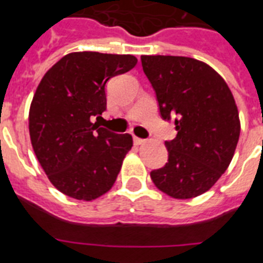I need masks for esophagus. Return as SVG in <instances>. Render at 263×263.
<instances>
[{
	"instance_id": "34e87169",
	"label": "esophagus",
	"mask_w": 263,
	"mask_h": 263,
	"mask_svg": "<svg viewBox=\"0 0 263 263\" xmlns=\"http://www.w3.org/2000/svg\"><path fill=\"white\" fill-rule=\"evenodd\" d=\"M134 141H135V144H136V145H141V144H143L145 140H144V139H140V137L135 136Z\"/></svg>"
}]
</instances>
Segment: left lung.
Segmentation results:
<instances>
[{
    "mask_svg": "<svg viewBox=\"0 0 263 263\" xmlns=\"http://www.w3.org/2000/svg\"><path fill=\"white\" fill-rule=\"evenodd\" d=\"M160 114L174 119L177 136L165 141L169 158L151 172L156 187L176 199L208 191L231 164L240 137L235 98L208 64L184 56H141Z\"/></svg>",
    "mask_w": 263,
    "mask_h": 263,
    "instance_id": "left-lung-1",
    "label": "left lung"
}]
</instances>
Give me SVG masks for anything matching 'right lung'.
I'll return each mask as SVG.
<instances>
[{"label":"right lung","instance_id":"obj_1","mask_svg":"<svg viewBox=\"0 0 263 263\" xmlns=\"http://www.w3.org/2000/svg\"><path fill=\"white\" fill-rule=\"evenodd\" d=\"M136 64L132 55L72 52L37 85L28 112L32 148L51 183L73 199L107 193L134 145L131 135L99 127L98 119L106 110V82Z\"/></svg>","mask_w":263,"mask_h":263}]
</instances>
